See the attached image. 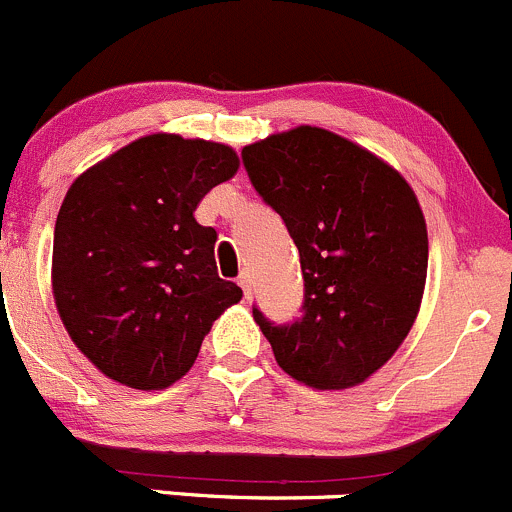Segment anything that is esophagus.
Instances as JSON below:
<instances>
[{"instance_id":"esophagus-1","label":"esophagus","mask_w":512,"mask_h":512,"mask_svg":"<svg viewBox=\"0 0 512 512\" xmlns=\"http://www.w3.org/2000/svg\"><path fill=\"white\" fill-rule=\"evenodd\" d=\"M237 285L242 287L245 297H247V300H250V297H252V280H250V275H247V272H242V275L237 277Z\"/></svg>"}]
</instances>
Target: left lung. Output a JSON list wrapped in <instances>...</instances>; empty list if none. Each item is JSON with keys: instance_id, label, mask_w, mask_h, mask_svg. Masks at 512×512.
<instances>
[{"instance_id": "1", "label": "left lung", "mask_w": 512, "mask_h": 512, "mask_svg": "<svg viewBox=\"0 0 512 512\" xmlns=\"http://www.w3.org/2000/svg\"><path fill=\"white\" fill-rule=\"evenodd\" d=\"M257 195L300 250L302 317L252 307L275 360L315 390L360 385L408 337L428 277V227L413 187L355 142L302 124L247 145Z\"/></svg>"}]
</instances>
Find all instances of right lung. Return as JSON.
Masks as SVG:
<instances>
[{
  "instance_id": "right-lung-1",
  "label": "right lung",
  "mask_w": 512,
  "mask_h": 512,
  "mask_svg": "<svg viewBox=\"0 0 512 512\" xmlns=\"http://www.w3.org/2000/svg\"><path fill=\"white\" fill-rule=\"evenodd\" d=\"M220 142L147 135L72 182L54 225L52 290L74 345L135 390H165L242 290L217 275L202 197L235 177Z\"/></svg>"
}]
</instances>
